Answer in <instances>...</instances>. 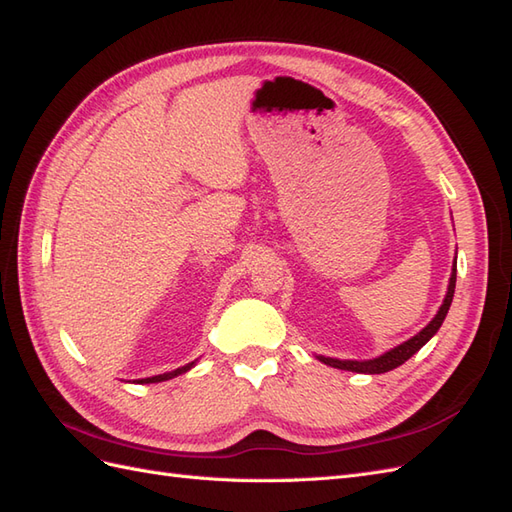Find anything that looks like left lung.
<instances>
[{
    "mask_svg": "<svg viewBox=\"0 0 512 512\" xmlns=\"http://www.w3.org/2000/svg\"><path fill=\"white\" fill-rule=\"evenodd\" d=\"M454 289H456V258L452 263V276H450V284H447V293H445V299L441 308L436 310V315L432 317V321L428 323L426 328H423L421 332H417L413 339H408L404 343H400L397 347H393V350L384 352L376 358H369V360H339V358H330V356H317L321 363H326L334 369H345V371H356V373H386L391 371L395 367L404 365L406 360L417 354L423 345H426L432 336L439 332L441 323L445 321L447 317V310H450L452 306V299H454Z\"/></svg>",
    "mask_w": 512,
    "mask_h": 512,
    "instance_id": "obj_1",
    "label": "left lung"
}]
</instances>
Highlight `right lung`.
I'll return each mask as SVG.
<instances>
[{
    "label": "right lung",
    "instance_id": "add662e5",
    "mask_svg": "<svg viewBox=\"0 0 512 512\" xmlns=\"http://www.w3.org/2000/svg\"><path fill=\"white\" fill-rule=\"evenodd\" d=\"M195 363H189V365H184V367H180V369H176V371H169V373H160V376H152V378H141V380H136L139 384H152V382H165V380H171V378H176V376H180V373H186L189 371L191 367H193Z\"/></svg>",
    "mask_w": 512,
    "mask_h": 512
}]
</instances>
